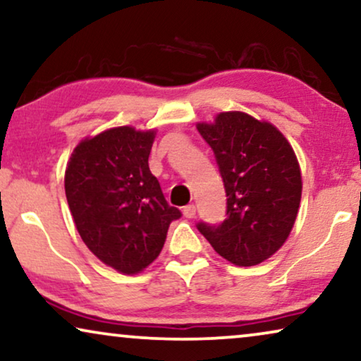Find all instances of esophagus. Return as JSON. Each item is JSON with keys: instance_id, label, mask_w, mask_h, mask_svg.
<instances>
[{"instance_id": "34e87169", "label": "esophagus", "mask_w": 361, "mask_h": 361, "mask_svg": "<svg viewBox=\"0 0 361 361\" xmlns=\"http://www.w3.org/2000/svg\"><path fill=\"white\" fill-rule=\"evenodd\" d=\"M182 212H184L185 219H194V216H195V205L194 204L185 205L184 210H182Z\"/></svg>"}]
</instances>
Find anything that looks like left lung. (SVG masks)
<instances>
[{
    "mask_svg": "<svg viewBox=\"0 0 361 361\" xmlns=\"http://www.w3.org/2000/svg\"><path fill=\"white\" fill-rule=\"evenodd\" d=\"M197 130L214 151L226 192V219L199 221L197 228L230 263H263L284 245L298 216V157L278 128L241 111L220 113Z\"/></svg>",
    "mask_w": 361,
    "mask_h": 361,
    "instance_id": "obj_1",
    "label": "left lung"
}]
</instances>
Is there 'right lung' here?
Masks as SVG:
<instances>
[{
    "instance_id": "1",
    "label": "right lung",
    "mask_w": 361,
    "mask_h": 361,
    "mask_svg": "<svg viewBox=\"0 0 361 361\" xmlns=\"http://www.w3.org/2000/svg\"><path fill=\"white\" fill-rule=\"evenodd\" d=\"M156 131L111 128L73 149L66 197L83 243L103 263L136 274L159 256L180 210L164 199L151 174Z\"/></svg>"
}]
</instances>
